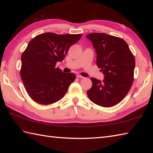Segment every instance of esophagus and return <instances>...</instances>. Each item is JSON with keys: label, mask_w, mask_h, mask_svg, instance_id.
<instances>
[{"label": "esophagus", "mask_w": 153, "mask_h": 153, "mask_svg": "<svg viewBox=\"0 0 153 153\" xmlns=\"http://www.w3.org/2000/svg\"><path fill=\"white\" fill-rule=\"evenodd\" d=\"M77 77H78V78H84V77L80 76V75H77Z\"/></svg>", "instance_id": "34e87169"}]
</instances>
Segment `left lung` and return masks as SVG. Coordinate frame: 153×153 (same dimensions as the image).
<instances>
[{"label": "left lung", "instance_id": "obj_1", "mask_svg": "<svg viewBox=\"0 0 153 153\" xmlns=\"http://www.w3.org/2000/svg\"><path fill=\"white\" fill-rule=\"evenodd\" d=\"M95 48L97 65L105 75L103 82L91 77L87 91L91 101L102 107L119 103L128 93L134 79L135 61L128 45L122 38L103 33L86 35Z\"/></svg>", "mask_w": 153, "mask_h": 153}]
</instances>
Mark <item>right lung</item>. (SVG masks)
Returning <instances> with one entry per match:
<instances>
[{
	"label": "right lung",
	"mask_w": 153,
	"mask_h": 153,
	"mask_svg": "<svg viewBox=\"0 0 153 153\" xmlns=\"http://www.w3.org/2000/svg\"><path fill=\"white\" fill-rule=\"evenodd\" d=\"M82 36V34L48 32L30 41L22 54L20 76L28 95L34 101L51 105L66 95L70 85L76 79V75L63 73L55 66Z\"/></svg>",
	"instance_id": "1"
}]
</instances>
